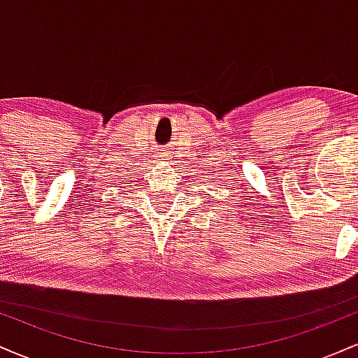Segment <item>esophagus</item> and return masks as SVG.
I'll return each mask as SVG.
<instances>
[{"label":"esophagus","mask_w":358,"mask_h":358,"mask_svg":"<svg viewBox=\"0 0 358 358\" xmlns=\"http://www.w3.org/2000/svg\"><path fill=\"white\" fill-rule=\"evenodd\" d=\"M166 156H168V155H165V153H159L158 156H156V158H162V159H165Z\"/></svg>","instance_id":"esophagus-1"}]
</instances>
